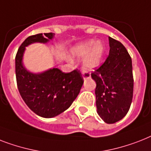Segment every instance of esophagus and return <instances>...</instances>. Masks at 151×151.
I'll return each instance as SVG.
<instances>
[{"instance_id":"1","label":"esophagus","mask_w":151,"mask_h":151,"mask_svg":"<svg viewBox=\"0 0 151 151\" xmlns=\"http://www.w3.org/2000/svg\"><path fill=\"white\" fill-rule=\"evenodd\" d=\"M90 77V75L88 74V73H83V78L84 79H86V78H88Z\"/></svg>"}]
</instances>
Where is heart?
Returning <instances> with one entry per match:
<instances>
[{
  "instance_id": "b5f03b06",
  "label": "heart",
  "mask_w": 151,
  "mask_h": 151,
  "mask_svg": "<svg viewBox=\"0 0 151 151\" xmlns=\"http://www.w3.org/2000/svg\"><path fill=\"white\" fill-rule=\"evenodd\" d=\"M71 53L77 58H84L88 56L83 62V68L84 71L88 72L100 66L103 56L104 48L100 42L95 40H89L78 44L72 48Z\"/></svg>"
}]
</instances>
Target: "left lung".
Here are the masks:
<instances>
[{
  "mask_svg": "<svg viewBox=\"0 0 151 151\" xmlns=\"http://www.w3.org/2000/svg\"><path fill=\"white\" fill-rule=\"evenodd\" d=\"M109 54L91 73L96 82L97 112L109 124L122 119L130 108L133 93L132 60L120 42L109 37Z\"/></svg>",
  "mask_w": 151,
  "mask_h": 151,
  "instance_id": "8db88e82",
  "label": "left lung"
}]
</instances>
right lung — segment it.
I'll list each match as a JSON object with an SVG mask.
<instances>
[{
	"label": "right lung",
	"mask_w": 151,
	"mask_h": 151,
	"mask_svg": "<svg viewBox=\"0 0 151 151\" xmlns=\"http://www.w3.org/2000/svg\"><path fill=\"white\" fill-rule=\"evenodd\" d=\"M54 33L31 35L21 45L15 56V74L21 96L28 107L43 118H52L67 110L78 97L84 79L80 70L65 73L58 68L32 73L22 60L25 47L35 42L47 43Z\"/></svg>",
	"instance_id": "1"
}]
</instances>
